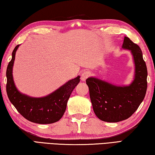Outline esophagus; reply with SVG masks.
Segmentation results:
<instances>
[{
  "instance_id": "esophagus-1",
  "label": "esophagus",
  "mask_w": 155,
  "mask_h": 155,
  "mask_svg": "<svg viewBox=\"0 0 155 155\" xmlns=\"http://www.w3.org/2000/svg\"><path fill=\"white\" fill-rule=\"evenodd\" d=\"M91 75V73L89 71H85V72H83L82 74H81V81H85L87 78H89Z\"/></svg>"
}]
</instances>
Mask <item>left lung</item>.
Returning <instances> with one entry per match:
<instances>
[{"instance_id": "8db88e82", "label": "left lung", "mask_w": 155, "mask_h": 155, "mask_svg": "<svg viewBox=\"0 0 155 155\" xmlns=\"http://www.w3.org/2000/svg\"><path fill=\"white\" fill-rule=\"evenodd\" d=\"M123 47L131 51L136 66L130 85L117 87L93 77L86 80L93 109L103 121L117 123L130 117L144 100L147 89L148 72L141 49L126 36Z\"/></svg>"}]
</instances>
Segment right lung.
Wrapping results in <instances>:
<instances>
[{
  "label": "right lung",
  "instance_id": "add662e5",
  "mask_svg": "<svg viewBox=\"0 0 155 155\" xmlns=\"http://www.w3.org/2000/svg\"><path fill=\"white\" fill-rule=\"evenodd\" d=\"M18 45L12 52V58L7 66L6 90L8 97L25 119L38 124H50L58 121L65 112L67 102L73 89L80 82V77L70 80L46 97L35 98L21 94L13 82L12 69Z\"/></svg>",
  "mask_w": 155,
  "mask_h": 155
}]
</instances>
